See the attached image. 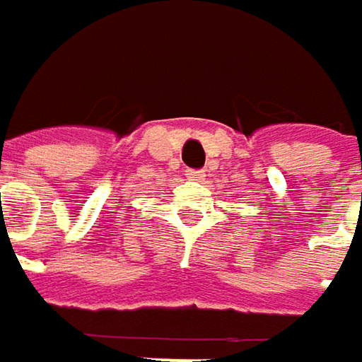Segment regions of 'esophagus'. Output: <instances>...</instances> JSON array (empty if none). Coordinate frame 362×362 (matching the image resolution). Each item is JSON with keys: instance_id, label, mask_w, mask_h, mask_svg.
I'll use <instances>...</instances> for the list:
<instances>
[{"instance_id": "1", "label": "esophagus", "mask_w": 362, "mask_h": 362, "mask_svg": "<svg viewBox=\"0 0 362 362\" xmlns=\"http://www.w3.org/2000/svg\"><path fill=\"white\" fill-rule=\"evenodd\" d=\"M186 178H188V180L203 182L205 180V172H201V170H190V172L186 174Z\"/></svg>"}]
</instances>
